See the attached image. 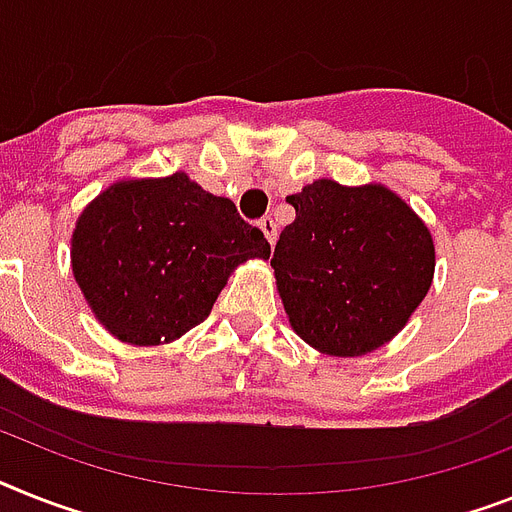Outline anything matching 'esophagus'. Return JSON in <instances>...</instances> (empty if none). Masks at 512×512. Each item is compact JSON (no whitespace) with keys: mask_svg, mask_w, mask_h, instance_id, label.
<instances>
[{"mask_svg":"<svg viewBox=\"0 0 512 512\" xmlns=\"http://www.w3.org/2000/svg\"><path fill=\"white\" fill-rule=\"evenodd\" d=\"M259 227H261V232L266 235V240H269V243L274 246V240H277V222H274L272 217H261Z\"/></svg>","mask_w":512,"mask_h":512,"instance_id":"obj_1","label":"esophagus"}]
</instances>
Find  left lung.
Instances as JSON below:
<instances>
[{
    "label": "left lung",
    "instance_id": "left-lung-1",
    "mask_svg": "<svg viewBox=\"0 0 512 512\" xmlns=\"http://www.w3.org/2000/svg\"><path fill=\"white\" fill-rule=\"evenodd\" d=\"M274 248L290 327L327 356H366L408 324L434 277L432 232L384 185L316 180L287 196Z\"/></svg>",
    "mask_w": 512,
    "mask_h": 512
}]
</instances>
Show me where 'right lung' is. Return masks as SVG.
<instances>
[{
	"mask_svg": "<svg viewBox=\"0 0 512 512\" xmlns=\"http://www.w3.org/2000/svg\"><path fill=\"white\" fill-rule=\"evenodd\" d=\"M269 253L264 232L230 198L175 172L99 193L75 222L70 259L109 335L162 345L204 322L235 266Z\"/></svg>",
	"mask_w": 512,
	"mask_h": 512,
	"instance_id": "add662e5",
	"label": "right lung"
}]
</instances>
